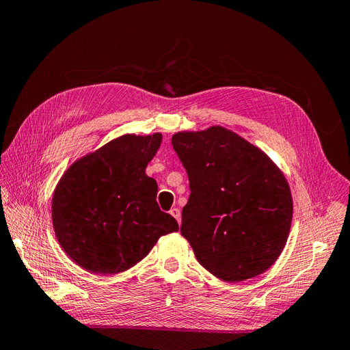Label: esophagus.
Here are the masks:
<instances>
[{
    "mask_svg": "<svg viewBox=\"0 0 350 350\" xmlns=\"http://www.w3.org/2000/svg\"><path fill=\"white\" fill-rule=\"evenodd\" d=\"M169 213H171L175 219H176V221L179 225H181V211H179V208H176V207H174V208H171L169 210Z\"/></svg>",
    "mask_w": 350,
    "mask_h": 350,
    "instance_id": "34e87169",
    "label": "esophagus"
}]
</instances>
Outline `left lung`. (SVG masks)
<instances>
[{
	"label": "left lung",
	"mask_w": 350,
	"mask_h": 350,
	"mask_svg": "<svg viewBox=\"0 0 350 350\" xmlns=\"http://www.w3.org/2000/svg\"><path fill=\"white\" fill-rule=\"evenodd\" d=\"M172 146L189 179L181 235L198 262L225 282L270 269L292 224L291 188L258 147L224 126L181 131Z\"/></svg>",
	"instance_id": "left-lung-1"
}]
</instances>
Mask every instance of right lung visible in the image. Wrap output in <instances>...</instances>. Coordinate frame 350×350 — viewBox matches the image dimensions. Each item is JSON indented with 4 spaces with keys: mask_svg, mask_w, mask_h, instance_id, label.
I'll return each mask as SVG.
<instances>
[{
    "mask_svg": "<svg viewBox=\"0 0 350 350\" xmlns=\"http://www.w3.org/2000/svg\"><path fill=\"white\" fill-rule=\"evenodd\" d=\"M162 134H125L74 162L52 197L61 248L94 274H116L142 261L157 239L178 230L157 206V184L146 167Z\"/></svg>",
    "mask_w": 350,
    "mask_h": 350,
    "instance_id": "1",
    "label": "right lung"
}]
</instances>
